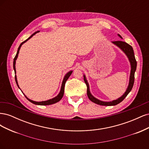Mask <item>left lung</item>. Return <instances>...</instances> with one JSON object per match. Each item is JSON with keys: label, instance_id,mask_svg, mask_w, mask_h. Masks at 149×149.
Listing matches in <instances>:
<instances>
[{"label": "left lung", "instance_id": "obj_1", "mask_svg": "<svg viewBox=\"0 0 149 149\" xmlns=\"http://www.w3.org/2000/svg\"><path fill=\"white\" fill-rule=\"evenodd\" d=\"M119 37L122 38V37L120 35H118ZM114 44L116 45L117 46L119 47L122 50H123L125 54L127 56L129 60L130 63V65H131V71H130V79H129V84L128 86V88L126 90L125 93L122 96L120 97L116 100H114L111 102H104L98 100L97 99L95 98L94 96L91 95V93L89 91V84L88 83V81L86 79L85 76H84V81L87 86V95L89 97V99L91 100L92 102L97 104L101 106H115L118 104L119 103L123 101L125 97L127 96V94L131 91L132 87L134 86V74H135V71L136 70V67H137V61L136 60V58H135L134 53V49L132 47L129 45L128 43H125L123 41H115L112 42Z\"/></svg>", "mask_w": 149, "mask_h": 149}]
</instances>
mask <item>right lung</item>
<instances>
[{"label": "right lung", "instance_id": "1", "mask_svg": "<svg viewBox=\"0 0 149 149\" xmlns=\"http://www.w3.org/2000/svg\"><path fill=\"white\" fill-rule=\"evenodd\" d=\"M38 32H39V31H36V32H35L34 33H33L32 35H31L30 36V37L29 38H27V39H26V40H25L24 42H22V43L20 45L19 47L18 48V50H17V54H16V55H15V58H14V59H13V70H14V71H15V74L16 73V71H15V61H16L18 55H19V50H20V48L21 46L22 45V44L24 43L25 42H26V41H27L28 40H29L31 37H32L35 34H36L37 33H38ZM72 72H73V71H69L68 73L65 75V78H64L63 80V83H62V84H61V90H60V93L58 94V95L57 96H56L55 97H54V98L52 99V100H48V101H42V102H36V101H32V100H29V99L27 97H26V96L25 95V96L26 97V98L27 99V100H28L30 102H32L33 104H34L41 105V106H45V105L47 106V105H50V104H55V103H56V102H58V101H60L61 100V98L63 97V96L65 83H66V82L67 79H68V78L70 77V75L71 74ZM15 81H16V83H17V86H18V87L19 88V85H18V83H17V76H16V75H15Z\"/></svg>", "mask_w": 149, "mask_h": 149}]
</instances>
